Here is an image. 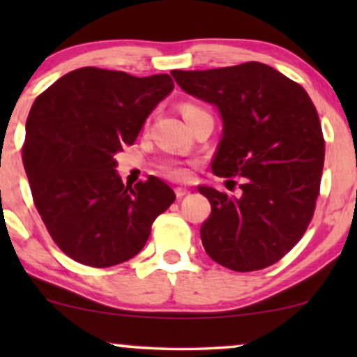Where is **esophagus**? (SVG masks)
Wrapping results in <instances>:
<instances>
[{"instance_id": "34e87169", "label": "esophagus", "mask_w": 357, "mask_h": 357, "mask_svg": "<svg viewBox=\"0 0 357 357\" xmlns=\"http://www.w3.org/2000/svg\"><path fill=\"white\" fill-rule=\"evenodd\" d=\"M190 192H188V190L187 188H175V195H177V198H183L185 197V195H188Z\"/></svg>"}]
</instances>
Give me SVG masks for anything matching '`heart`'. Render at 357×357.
I'll list each match as a JSON object with an SVG mask.
<instances>
[{
    "instance_id": "obj_1",
    "label": "heart",
    "mask_w": 357,
    "mask_h": 357,
    "mask_svg": "<svg viewBox=\"0 0 357 357\" xmlns=\"http://www.w3.org/2000/svg\"><path fill=\"white\" fill-rule=\"evenodd\" d=\"M182 114L185 116V120H190L192 116L198 115V114H204L203 109H199V107L193 105V104H183L182 105ZM162 172L167 175V177L174 178V180H183L187 178V169L183 167V165L180 164H165L162 167Z\"/></svg>"
}]
</instances>
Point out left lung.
<instances>
[{
	"label": "left lung",
	"instance_id": "obj_1",
	"mask_svg": "<svg viewBox=\"0 0 357 357\" xmlns=\"http://www.w3.org/2000/svg\"><path fill=\"white\" fill-rule=\"evenodd\" d=\"M170 75L190 96L214 104L222 116L211 169L237 193L198 187L211 203L202 226L204 250L234 271L280 261L314 218L325 139L304 87L258 61Z\"/></svg>",
	"mask_w": 357,
	"mask_h": 357
}]
</instances>
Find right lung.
<instances>
[{
    "label": "right lung",
    "mask_w": 357,
    "mask_h": 357,
    "mask_svg": "<svg viewBox=\"0 0 357 357\" xmlns=\"http://www.w3.org/2000/svg\"><path fill=\"white\" fill-rule=\"evenodd\" d=\"M172 89L169 75L136 77L86 66L61 76L33 102L24 169L48 234L75 261L109 268L138 255L155 218L175 202L160 178L149 175L125 187L115 170V154L135 143Z\"/></svg>",
    "instance_id": "add662e5"
}]
</instances>
